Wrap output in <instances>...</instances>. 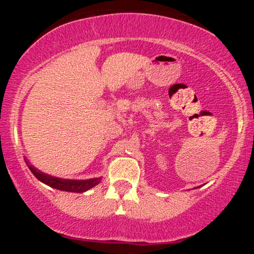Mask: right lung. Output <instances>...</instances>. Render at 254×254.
Here are the masks:
<instances>
[{"mask_svg":"<svg viewBox=\"0 0 254 254\" xmlns=\"http://www.w3.org/2000/svg\"><path fill=\"white\" fill-rule=\"evenodd\" d=\"M31 173L34 175V177L37 179H39L41 183H44L48 186L59 189V190H64V191H71V192H84L88 189H91L92 187L96 186L97 184L101 183L102 178H95V179H89V180H81V182H69V180H59L57 178H51L49 176H47L45 174H40L37 173L33 168H30Z\"/></svg>","mask_w":254,"mask_h":254,"instance_id":"1","label":"right lung"}]
</instances>
